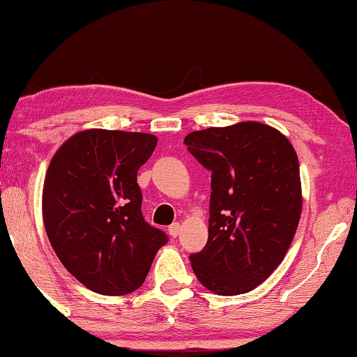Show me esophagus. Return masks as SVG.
<instances>
[{"label":"esophagus","instance_id":"esophagus-1","mask_svg":"<svg viewBox=\"0 0 357 357\" xmlns=\"http://www.w3.org/2000/svg\"><path fill=\"white\" fill-rule=\"evenodd\" d=\"M180 231H182V225H180L178 222H175V224H172V225L169 227V235L172 236V238H175V236H178Z\"/></svg>","mask_w":357,"mask_h":357}]
</instances>
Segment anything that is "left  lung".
Returning a JSON list of instances; mask_svg holds the SVG:
<instances>
[{
  "label": "left lung",
  "mask_w": 357,
  "mask_h": 357,
  "mask_svg": "<svg viewBox=\"0 0 357 357\" xmlns=\"http://www.w3.org/2000/svg\"><path fill=\"white\" fill-rule=\"evenodd\" d=\"M183 143L213 172L208 243L190 256L195 275L220 296L255 290L280 266L301 219L296 151L255 121L191 132Z\"/></svg>",
  "instance_id": "obj_1"
}]
</instances>
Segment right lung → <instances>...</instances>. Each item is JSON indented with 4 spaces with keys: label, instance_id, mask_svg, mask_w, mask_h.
<instances>
[{
    "label": "right lung",
    "instance_id": "obj_1",
    "mask_svg": "<svg viewBox=\"0 0 357 357\" xmlns=\"http://www.w3.org/2000/svg\"><path fill=\"white\" fill-rule=\"evenodd\" d=\"M158 138L89 128L61 144L43 183V222L63 266L89 290L121 296L143 285L164 231L143 219L137 170Z\"/></svg>",
    "mask_w": 357,
    "mask_h": 357
}]
</instances>
